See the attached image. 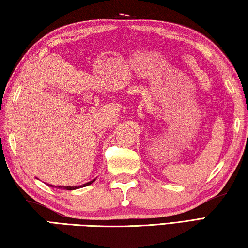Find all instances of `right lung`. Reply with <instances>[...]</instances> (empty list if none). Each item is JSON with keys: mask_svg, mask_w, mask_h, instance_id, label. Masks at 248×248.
<instances>
[{"mask_svg": "<svg viewBox=\"0 0 248 248\" xmlns=\"http://www.w3.org/2000/svg\"><path fill=\"white\" fill-rule=\"evenodd\" d=\"M95 182V179H93V180H91V182H89V183H86V184H84V185H82V186H64V187H61V186H58V188H63V189H66V190H74V189H78V188H79V187H85V186H89V185H91L92 183H94ZM50 186L51 187H53L52 185H50Z\"/></svg>", "mask_w": 248, "mask_h": 248, "instance_id": "1", "label": "right lung"}]
</instances>
